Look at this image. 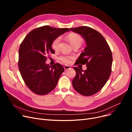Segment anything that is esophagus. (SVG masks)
<instances>
[{"instance_id": "obj_1", "label": "esophagus", "mask_w": 132, "mask_h": 132, "mask_svg": "<svg viewBox=\"0 0 132 132\" xmlns=\"http://www.w3.org/2000/svg\"><path fill=\"white\" fill-rule=\"evenodd\" d=\"M64 67V69H65V71H66V70H69V69H70V68H71L70 66H67V65L65 66Z\"/></svg>"}]
</instances>
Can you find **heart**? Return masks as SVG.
<instances>
[{
	"mask_svg": "<svg viewBox=\"0 0 132 132\" xmlns=\"http://www.w3.org/2000/svg\"><path fill=\"white\" fill-rule=\"evenodd\" d=\"M68 40L70 42L71 44L73 47L75 45L80 46L82 43V38L78 34L71 33L67 36ZM61 38L58 37L53 40L52 43V47L54 50H57L59 47V44L60 43ZM73 58L72 57L68 56V55H62L59 57V60L64 64H68L71 62V60Z\"/></svg>",
	"mask_w": 132,
	"mask_h": 132,
	"instance_id": "1",
	"label": "heart"
}]
</instances>
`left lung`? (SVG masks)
<instances>
[{"mask_svg":"<svg viewBox=\"0 0 132 132\" xmlns=\"http://www.w3.org/2000/svg\"><path fill=\"white\" fill-rule=\"evenodd\" d=\"M70 29L81 35L87 44L84 52L76 61L78 64H86L87 70L84 71L73 67L76 75L72 81L73 87L82 95H93L106 84L111 73V50L105 39L92 28L81 26Z\"/></svg>","mask_w":132,"mask_h":132,"instance_id":"obj_1","label":"left lung"}]
</instances>
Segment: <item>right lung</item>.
<instances>
[{
	"label": "right lung",
	"instance_id": "add662e5",
	"mask_svg": "<svg viewBox=\"0 0 132 132\" xmlns=\"http://www.w3.org/2000/svg\"><path fill=\"white\" fill-rule=\"evenodd\" d=\"M68 28L48 26L31 30L25 37L19 50L18 66L26 86L37 95H44L56 87L64 68L59 63L46 64V56L54 53L52 43Z\"/></svg>",
	"mask_w": 132,
	"mask_h": 132
}]
</instances>
